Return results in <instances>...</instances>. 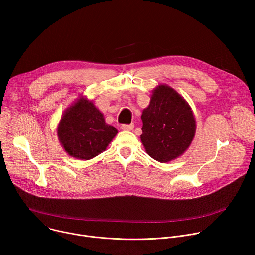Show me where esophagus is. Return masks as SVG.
Here are the masks:
<instances>
[{
	"mask_svg": "<svg viewBox=\"0 0 255 255\" xmlns=\"http://www.w3.org/2000/svg\"><path fill=\"white\" fill-rule=\"evenodd\" d=\"M133 128H134L133 124H123L121 126V129L124 131H131V130H133Z\"/></svg>",
	"mask_w": 255,
	"mask_h": 255,
	"instance_id": "obj_1",
	"label": "esophagus"
}]
</instances>
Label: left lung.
<instances>
[{
    "label": "left lung",
    "instance_id": "left-lung-1",
    "mask_svg": "<svg viewBox=\"0 0 255 255\" xmlns=\"http://www.w3.org/2000/svg\"><path fill=\"white\" fill-rule=\"evenodd\" d=\"M141 119V142L146 153L159 162L183 155L195 137L192 108L167 85H159L152 91L150 104L143 110Z\"/></svg>",
    "mask_w": 255,
    "mask_h": 255
}]
</instances>
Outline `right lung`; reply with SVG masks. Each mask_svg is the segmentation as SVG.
Returning <instances> with one entry per match:
<instances>
[{
  "mask_svg": "<svg viewBox=\"0 0 255 255\" xmlns=\"http://www.w3.org/2000/svg\"><path fill=\"white\" fill-rule=\"evenodd\" d=\"M117 129L105 122L94 103L81 97L62 114L57 136L65 152L78 159L89 160L106 150Z\"/></svg>",
  "mask_w": 255,
  "mask_h": 255,
  "instance_id": "1",
  "label": "right lung"
}]
</instances>
